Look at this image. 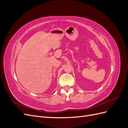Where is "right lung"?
I'll return each instance as SVG.
<instances>
[{
	"mask_svg": "<svg viewBox=\"0 0 128 128\" xmlns=\"http://www.w3.org/2000/svg\"><path fill=\"white\" fill-rule=\"evenodd\" d=\"M53 93H54V92H53Z\"/></svg>",
	"mask_w": 128,
	"mask_h": 128,
	"instance_id": "add662e5",
	"label": "right lung"
}]
</instances>
